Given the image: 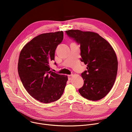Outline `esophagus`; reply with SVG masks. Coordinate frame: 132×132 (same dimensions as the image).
Masks as SVG:
<instances>
[{
  "label": "esophagus",
  "mask_w": 132,
  "mask_h": 132,
  "mask_svg": "<svg viewBox=\"0 0 132 132\" xmlns=\"http://www.w3.org/2000/svg\"><path fill=\"white\" fill-rule=\"evenodd\" d=\"M72 77V75H69V76H68V80H71Z\"/></svg>",
  "instance_id": "34e87169"
}]
</instances>
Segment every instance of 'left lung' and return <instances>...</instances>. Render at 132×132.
<instances>
[{"label":"left lung","instance_id":"1","mask_svg":"<svg viewBox=\"0 0 132 132\" xmlns=\"http://www.w3.org/2000/svg\"><path fill=\"white\" fill-rule=\"evenodd\" d=\"M66 33L80 44V60L87 65V70L81 73L84 84L79 92L89 100L102 99L110 92L116 79L118 62L115 51L97 33L79 30H68Z\"/></svg>","mask_w":132,"mask_h":132}]
</instances>
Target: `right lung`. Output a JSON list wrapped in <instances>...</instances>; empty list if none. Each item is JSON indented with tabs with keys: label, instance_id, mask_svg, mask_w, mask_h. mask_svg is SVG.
I'll use <instances>...</instances> for the list:
<instances>
[{
	"label": "right lung",
	"instance_id": "right-lung-1",
	"mask_svg": "<svg viewBox=\"0 0 132 132\" xmlns=\"http://www.w3.org/2000/svg\"><path fill=\"white\" fill-rule=\"evenodd\" d=\"M63 36L62 31L40 34L20 53L18 71L21 81L29 95L42 103L59 100L68 80L67 76L50 70V62L54 60L55 50Z\"/></svg>",
	"mask_w": 132,
	"mask_h": 132
}]
</instances>
